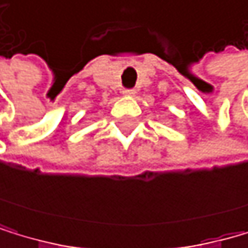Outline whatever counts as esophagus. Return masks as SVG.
I'll use <instances>...</instances> for the list:
<instances>
[{
	"label": "esophagus",
	"mask_w": 248,
	"mask_h": 248,
	"mask_svg": "<svg viewBox=\"0 0 248 248\" xmlns=\"http://www.w3.org/2000/svg\"><path fill=\"white\" fill-rule=\"evenodd\" d=\"M125 94H134V91H132V90H129V91H125Z\"/></svg>",
	"instance_id": "1"
}]
</instances>
